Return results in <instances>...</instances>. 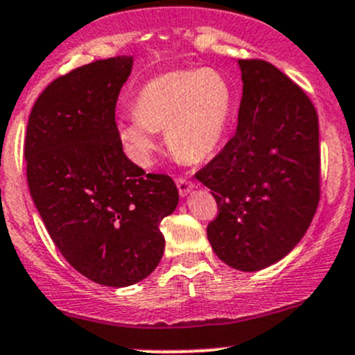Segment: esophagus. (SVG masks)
<instances>
[{"mask_svg":"<svg viewBox=\"0 0 355 355\" xmlns=\"http://www.w3.org/2000/svg\"><path fill=\"white\" fill-rule=\"evenodd\" d=\"M177 187H178V192H180L182 197L189 196L190 190L193 189V182L187 180V178H177Z\"/></svg>","mask_w":355,"mask_h":355,"instance_id":"34e87169","label":"esophagus"}]
</instances>
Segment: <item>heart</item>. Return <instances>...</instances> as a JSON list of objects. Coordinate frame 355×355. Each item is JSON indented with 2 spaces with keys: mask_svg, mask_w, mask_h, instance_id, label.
I'll return each instance as SVG.
<instances>
[{
  "mask_svg": "<svg viewBox=\"0 0 355 355\" xmlns=\"http://www.w3.org/2000/svg\"><path fill=\"white\" fill-rule=\"evenodd\" d=\"M234 104V89L220 70H171L138 89L133 99L135 118L119 121L116 135L131 162L141 168L153 165L157 133L163 130L175 155L202 162L219 148Z\"/></svg>",
  "mask_w": 355,
  "mask_h": 355,
  "instance_id": "heart-1",
  "label": "heart"
}]
</instances>
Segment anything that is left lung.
Segmentation results:
<instances>
[{"label":"left lung","instance_id":"left-lung-1","mask_svg":"<svg viewBox=\"0 0 355 355\" xmlns=\"http://www.w3.org/2000/svg\"><path fill=\"white\" fill-rule=\"evenodd\" d=\"M236 135L198 173L219 216L207 225L217 258L239 271L283 259L305 236L320 198L318 116L309 96L264 60H237Z\"/></svg>","mask_w":355,"mask_h":355}]
</instances>
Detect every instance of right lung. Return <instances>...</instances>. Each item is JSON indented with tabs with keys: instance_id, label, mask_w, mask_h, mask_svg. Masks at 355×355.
<instances>
[{
	"instance_id": "1",
	"label": "right lung",
	"mask_w": 355,
	"mask_h": 355,
	"mask_svg": "<svg viewBox=\"0 0 355 355\" xmlns=\"http://www.w3.org/2000/svg\"><path fill=\"white\" fill-rule=\"evenodd\" d=\"M133 57L96 60L46 85L25 139L30 196L70 266L104 286L155 271L165 249L159 222L178 204L168 175L145 173L124 155L114 109Z\"/></svg>"
}]
</instances>
